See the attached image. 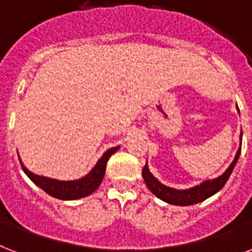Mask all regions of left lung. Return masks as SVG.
<instances>
[{"label": "left lung", "instance_id": "8db88e82", "mask_svg": "<svg viewBox=\"0 0 252 252\" xmlns=\"http://www.w3.org/2000/svg\"><path fill=\"white\" fill-rule=\"evenodd\" d=\"M238 108V105H237ZM239 111V109H238ZM241 140H242V133H241ZM242 144V143H241ZM241 155V147L238 149L235 158L231 162V165L228 166L227 170L220 176V177L214 178V180H207V181L199 184V185L194 186V188H190L186 190H177L169 188V186L162 185L157 178L152 176V173L148 169V165L145 164L143 169V177L144 181L147 184L148 189L151 190L153 194L156 195L157 198L162 199L165 202L170 203V205H177V206H189V205H194V203L202 202L206 198L214 195L217 191H220L224 186V184L227 182L228 177L231 176L237 161Z\"/></svg>", "mask_w": 252, "mask_h": 252}]
</instances>
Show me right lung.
<instances>
[{
	"label": "right lung",
	"instance_id": "1",
	"mask_svg": "<svg viewBox=\"0 0 252 252\" xmlns=\"http://www.w3.org/2000/svg\"><path fill=\"white\" fill-rule=\"evenodd\" d=\"M119 148L120 147L108 149L101 156L100 160L96 162V165L92 168V170L88 173L87 176H84V177L79 178V180H74V181H59V180H54V178L36 176V174L30 172L29 169H26V166L22 164V161L19 160V162H21L22 170L26 173V176L36 186H39L42 190H45L47 194H50L54 198L71 201V199L87 197V195L92 194L99 188V185L103 181V177H104L107 161L109 160V157L112 156L115 152L118 151Z\"/></svg>",
	"mask_w": 252,
	"mask_h": 252
}]
</instances>
